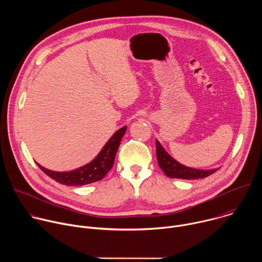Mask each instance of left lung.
<instances>
[{
    "label": "left lung",
    "mask_w": 262,
    "mask_h": 262,
    "mask_svg": "<svg viewBox=\"0 0 262 262\" xmlns=\"http://www.w3.org/2000/svg\"><path fill=\"white\" fill-rule=\"evenodd\" d=\"M157 144V157L158 163L160 168L164 171V173L170 178H181V179H198V178H205L210 174L214 173L216 169L210 170H201L186 167L181 165L176 160H174L162 146V144L156 140Z\"/></svg>",
    "instance_id": "left-lung-1"
}]
</instances>
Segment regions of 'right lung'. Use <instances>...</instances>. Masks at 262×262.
<instances>
[{
	"label": "right lung",
	"instance_id": "obj_1",
	"mask_svg": "<svg viewBox=\"0 0 262 262\" xmlns=\"http://www.w3.org/2000/svg\"><path fill=\"white\" fill-rule=\"evenodd\" d=\"M126 126L118 129L104 144L99 154L90 163L72 171L57 172L49 170L39 164L38 167L51 178L65 185H85L101 180L114 165L115 156L120 142L126 132Z\"/></svg>",
	"mask_w": 262,
	"mask_h": 262
}]
</instances>
